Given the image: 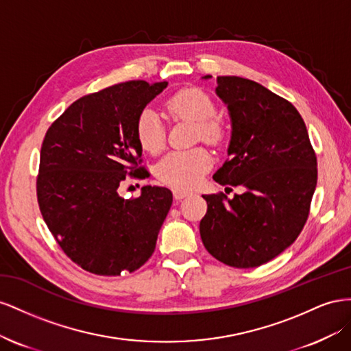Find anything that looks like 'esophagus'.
<instances>
[{
  "instance_id": "obj_1",
  "label": "esophagus",
  "mask_w": 351,
  "mask_h": 351,
  "mask_svg": "<svg viewBox=\"0 0 351 351\" xmlns=\"http://www.w3.org/2000/svg\"><path fill=\"white\" fill-rule=\"evenodd\" d=\"M189 193L185 191V189H173V197L176 199H182L184 197H186Z\"/></svg>"
}]
</instances>
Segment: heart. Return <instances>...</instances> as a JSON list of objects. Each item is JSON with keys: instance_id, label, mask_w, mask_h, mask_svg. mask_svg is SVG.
<instances>
[{"instance_id": "1", "label": "heart", "mask_w": 351, "mask_h": 351, "mask_svg": "<svg viewBox=\"0 0 351 351\" xmlns=\"http://www.w3.org/2000/svg\"><path fill=\"white\" fill-rule=\"evenodd\" d=\"M169 114L176 120H185L195 128L194 138L206 144H217L223 138V125L215 116L213 99L197 88H184L166 101ZM135 135L147 153L158 154L166 144V129L162 117L153 107H145L138 114ZM212 167V157L204 148L167 154L156 166L158 181L173 189H189L202 182Z\"/></svg>"}]
</instances>
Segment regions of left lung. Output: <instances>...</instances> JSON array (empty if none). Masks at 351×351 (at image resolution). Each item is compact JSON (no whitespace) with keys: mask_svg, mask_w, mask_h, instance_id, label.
<instances>
[{"mask_svg":"<svg viewBox=\"0 0 351 351\" xmlns=\"http://www.w3.org/2000/svg\"><path fill=\"white\" fill-rule=\"evenodd\" d=\"M216 94L228 107L232 132L229 158L213 179L245 191L234 198L203 195L207 213L199 235L219 262L256 267L302 232L317 182L316 154L303 117L285 98L238 76H217Z\"/></svg>","mask_w":351,"mask_h":351,"instance_id":"left-lung-1","label":"left lung"}]
</instances>
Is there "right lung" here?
I'll list each match as a JSON object with an SVG mask.
<instances>
[{
	"instance_id": "add662e5",
	"label": "right lung",
	"mask_w": 351,
	"mask_h": 351,
	"mask_svg": "<svg viewBox=\"0 0 351 351\" xmlns=\"http://www.w3.org/2000/svg\"><path fill=\"white\" fill-rule=\"evenodd\" d=\"M167 86L129 81L85 95L48 128L36 179L38 204L58 245L88 272L117 276L152 257L172 193L147 185L125 199L129 173L144 179L135 135L141 110Z\"/></svg>"
}]
</instances>
